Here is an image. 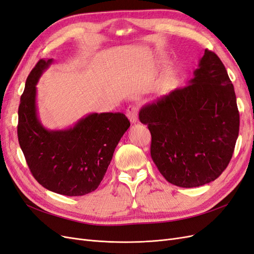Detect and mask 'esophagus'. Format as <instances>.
<instances>
[{
    "mask_svg": "<svg viewBox=\"0 0 254 254\" xmlns=\"http://www.w3.org/2000/svg\"><path fill=\"white\" fill-rule=\"evenodd\" d=\"M127 118L130 120L131 123H136L137 122V108L135 106H129L126 111Z\"/></svg>",
    "mask_w": 254,
    "mask_h": 254,
    "instance_id": "34e87169",
    "label": "esophagus"
}]
</instances>
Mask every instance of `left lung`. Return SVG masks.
<instances>
[{"label": "left lung", "instance_id": "obj_1", "mask_svg": "<svg viewBox=\"0 0 254 254\" xmlns=\"http://www.w3.org/2000/svg\"><path fill=\"white\" fill-rule=\"evenodd\" d=\"M150 155L174 186L196 188L217 179L232 158L240 113L232 81L214 52L204 51L188 86L142 107Z\"/></svg>", "mask_w": 254, "mask_h": 254}]
</instances>
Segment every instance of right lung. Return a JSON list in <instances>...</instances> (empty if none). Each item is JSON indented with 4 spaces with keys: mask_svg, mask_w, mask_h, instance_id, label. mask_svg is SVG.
<instances>
[{
    "mask_svg": "<svg viewBox=\"0 0 254 254\" xmlns=\"http://www.w3.org/2000/svg\"><path fill=\"white\" fill-rule=\"evenodd\" d=\"M53 59H40L29 73L19 106L18 139L34 178L60 195L95 190L121 137L130 126L123 113H91L65 130H48L37 115L36 84Z\"/></svg>",
    "mask_w": 254,
    "mask_h": 254,
    "instance_id": "1",
    "label": "right lung"
}]
</instances>
